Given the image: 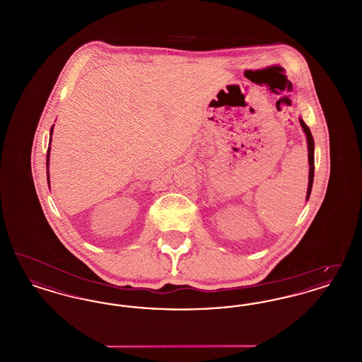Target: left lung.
<instances>
[{"mask_svg":"<svg viewBox=\"0 0 362 362\" xmlns=\"http://www.w3.org/2000/svg\"><path fill=\"white\" fill-rule=\"evenodd\" d=\"M300 124L303 127V132L305 133L307 137V144H308V163H310V175H308V189H307V201L310 199V191H312V185H313V173H315V142L310 133V127L305 124V122L301 118L298 119Z\"/></svg>","mask_w":362,"mask_h":362,"instance_id":"8db88e82","label":"left lung"}]
</instances>
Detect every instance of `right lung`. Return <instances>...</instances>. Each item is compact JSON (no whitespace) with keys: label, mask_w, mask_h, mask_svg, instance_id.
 Listing matches in <instances>:
<instances>
[{"label":"right lung","mask_w":362,"mask_h":362,"mask_svg":"<svg viewBox=\"0 0 362 362\" xmlns=\"http://www.w3.org/2000/svg\"><path fill=\"white\" fill-rule=\"evenodd\" d=\"M52 130H54V124L52 126V129H50V144H52ZM50 164V146H49V149H47V160H46V168H47V182H49V187H50V173H49V165Z\"/></svg>","instance_id":"right-lung-1"}]
</instances>
